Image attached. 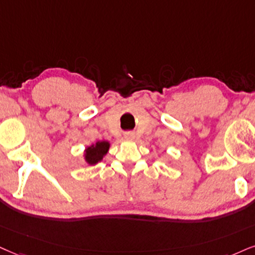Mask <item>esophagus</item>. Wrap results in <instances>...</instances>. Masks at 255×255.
I'll return each instance as SVG.
<instances>
[{
	"mask_svg": "<svg viewBox=\"0 0 255 255\" xmlns=\"http://www.w3.org/2000/svg\"><path fill=\"white\" fill-rule=\"evenodd\" d=\"M124 137L127 138V139H132V138L134 137V133L131 132V131H128V132L124 133Z\"/></svg>",
	"mask_w": 255,
	"mask_h": 255,
	"instance_id": "1",
	"label": "esophagus"
}]
</instances>
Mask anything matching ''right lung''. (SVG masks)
<instances>
[{"mask_svg":"<svg viewBox=\"0 0 255 255\" xmlns=\"http://www.w3.org/2000/svg\"><path fill=\"white\" fill-rule=\"evenodd\" d=\"M109 143L108 142H98L96 145H92L87 147L86 155H85V158H86L87 163L90 164H96L99 161H102L103 156L106 155L109 150Z\"/></svg>","mask_w":255,"mask_h":255,"instance_id":"add662e5","label":"right lung"}]
</instances>
